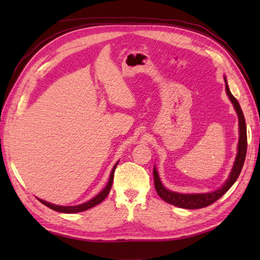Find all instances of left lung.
Here are the masks:
<instances>
[{
  "mask_svg": "<svg viewBox=\"0 0 260 260\" xmlns=\"http://www.w3.org/2000/svg\"><path fill=\"white\" fill-rule=\"evenodd\" d=\"M224 82H225V91H227V95L229 99L233 103L234 107L236 109L237 114H238V119H239V142H238V153H237L236 161L234 163L233 170L229 174L228 180L225 181V183L219 187L218 190L209 193H197V194H183V193H178L170 191L165 189L163 186L161 180H159V176L157 173V170L154 167L153 169V175H154V185H155V190L157 194L161 197L165 202L170 204H173L175 207L183 208V209H201L206 208L210 204L215 202L218 199L221 198L225 192H227L231 186L234 185L236 180L238 179V176L241 172V169L244 167L245 158H246V153H247V129H246V121L244 114H242V110L238 101L234 97L233 93H231L227 79L224 77Z\"/></svg>",
  "mask_w": 260,
  "mask_h": 260,
  "instance_id": "obj_1",
  "label": "left lung"
}]
</instances>
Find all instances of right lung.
Masks as SVG:
<instances>
[{"instance_id":"1","label":"right lung","mask_w":260,"mask_h":260,"mask_svg":"<svg viewBox=\"0 0 260 260\" xmlns=\"http://www.w3.org/2000/svg\"><path fill=\"white\" fill-rule=\"evenodd\" d=\"M117 164H118V162L114 165L112 172H110V176H109V180H108L107 185L104 187V190L102 192H99L95 198H92L91 200H89V201H87V202L82 203V204H79V206L62 207V206H56V204L49 203V202H47L45 200H41V199H39V200H40V202L45 204V206H47L48 208H50V209L54 210V211H58V212H62V213H77V212L86 211V210L90 209L92 207H95V206H97V204L101 203L102 201H104L105 198L108 196L110 189H112V184H113V180H114V172H115L116 167H117Z\"/></svg>"}]
</instances>
